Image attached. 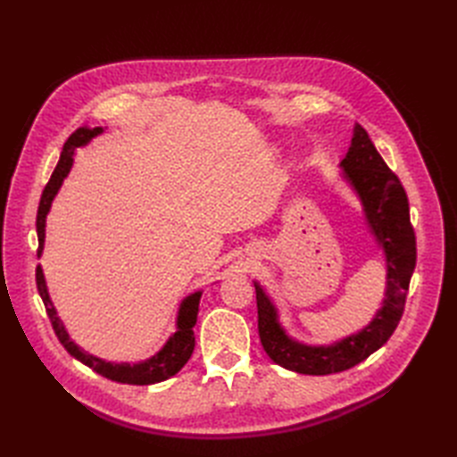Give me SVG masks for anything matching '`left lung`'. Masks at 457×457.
Returning a JSON list of instances; mask_svg holds the SVG:
<instances>
[{
    "label": "left lung",
    "mask_w": 457,
    "mask_h": 457,
    "mask_svg": "<svg viewBox=\"0 0 457 457\" xmlns=\"http://www.w3.org/2000/svg\"><path fill=\"white\" fill-rule=\"evenodd\" d=\"M339 175L361 202L364 223L383 252L385 297L371 320L351 336L334 343L309 345L287 334L278 307L257 280L259 337L262 349L278 366L305 376H328L349 370L381 349L403 318L408 284L416 269V237L410 225L406 192L386 168L362 126L354 123L347 154L339 162Z\"/></svg>",
    "instance_id": "left-lung-1"
}]
</instances>
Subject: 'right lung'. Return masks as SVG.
<instances>
[{
    "label": "right lung",
    "mask_w": 457,
    "mask_h": 457,
    "mask_svg": "<svg viewBox=\"0 0 457 457\" xmlns=\"http://www.w3.org/2000/svg\"><path fill=\"white\" fill-rule=\"evenodd\" d=\"M104 129L106 128L84 126V128L76 129L64 143L61 160L49 179L44 195H41L39 207H37V219H36V230H37V242H39L37 257H41V253H44L47 213L51 212L53 200L59 195L64 179L72 170L76 150L89 145L95 137L104 133ZM36 284H37L39 297L46 305L51 326L54 329V334H57L59 341L62 343V347L71 353L76 361L89 366L93 371H96L99 376H103L106 379H112L118 383H128V385L160 383V381L173 378L175 373L188 362V358L192 356V351H195V329L192 328L196 326L202 289H198V292H192L190 295H187L181 301V305H179V311H177V318H175V331L170 336V339L163 343V347L158 353H154L139 362H112V361H104V358H101V356H95V354L84 351L78 343H74L71 339V336H68V331L57 314V309H54L53 301H51L44 269H41V265H37V269H36Z\"/></svg>",
    "instance_id": "add662e5"
}]
</instances>
